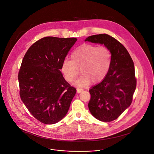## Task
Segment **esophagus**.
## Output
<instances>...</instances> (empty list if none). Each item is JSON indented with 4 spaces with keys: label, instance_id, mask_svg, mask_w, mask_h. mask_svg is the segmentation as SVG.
Here are the masks:
<instances>
[{
    "label": "esophagus",
    "instance_id": "1",
    "mask_svg": "<svg viewBox=\"0 0 154 154\" xmlns=\"http://www.w3.org/2000/svg\"><path fill=\"white\" fill-rule=\"evenodd\" d=\"M83 91V89H82V88H77V93H80V92H82Z\"/></svg>",
    "mask_w": 154,
    "mask_h": 154
}]
</instances>
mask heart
Wrapping results in <instances>:
<instances>
[{"mask_svg":"<svg viewBox=\"0 0 154 154\" xmlns=\"http://www.w3.org/2000/svg\"><path fill=\"white\" fill-rule=\"evenodd\" d=\"M71 60H65L61 66L62 72L68 82H73L80 72L83 74L75 82L82 86L101 81L107 74L112 63V54L106 46L83 44L74 50Z\"/></svg>","mask_w":154,"mask_h":154,"instance_id":"b5f03b06","label":"heart"}]
</instances>
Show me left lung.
<instances>
[{
    "instance_id": "8db88e82",
    "label": "left lung",
    "mask_w": 154,
    "mask_h": 154,
    "mask_svg": "<svg viewBox=\"0 0 154 154\" xmlns=\"http://www.w3.org/2000/svg\"><path fill=\"white\" fill-rule=\"evenodd\" d=\"M85 41L104 44L112 54L110 69L104 80L90 90L91 114L103 122L116 119L131 104L137 80L133 61L125 47L104 33L92 35Z\"/></svg>"
}]
</instances>
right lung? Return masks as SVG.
Masks as SVG:
<instances>
[{"label":"right lung","instance_id":"right-lung-1","mask_svg":"<svg viewBox=\"0 0 154 154\" xmlns=\"http://www.w3.org/2000/svg\"><path fill=\"white\" fill-rule=\"evenodd\" d=\"M77 40L42 38L29 47L23 59L18 74L20 96L30 113L43 124L63 119L76 93L60 69Z\"/></svg>","mask_w":154,"mask_h":154}]
</instances>
